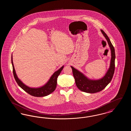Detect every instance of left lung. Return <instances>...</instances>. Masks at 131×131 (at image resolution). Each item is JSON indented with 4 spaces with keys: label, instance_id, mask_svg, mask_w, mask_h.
<instances>
[{
    "label": "left lung",
    "instance_id": "left-lung-1",
    "mask_svg": "<svg viewBox=\"0 0 131 131\" xmlns=\"http://www.w3.org/2000/svg\"><path fill=\"white\" fill-rule=\"evenodd\" d=\"M101 31L105 37L106 38L111 50L112 57L110 66L105 75L100 80H90L79 71L73 67L71 66L72 69L73 74L75 78V82L77 86L80 90L86 93H94L100 92L103 90L112 81L115 70V54L114 48L105 32L102 30H101Z\"/></svg>",
    "mask_w": 131,
    "mask_h": 131
}]
</instances>
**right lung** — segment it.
Returning <instances> with one entry per match:
<instances>
[{
    "instance_id": "add662e5",
    "label": "right lung",
    "mask_w": 131,
    "mask_h": 131,
    "mask_svg": "<svg viewBox=\"0 0 131 131\" xmlns=\"http://www.w3.org/2000/svg\"><path fill=\"white\" fill-rule=\"evenodd\" d=\"M11 61L12 64L13 72L14 77L19 86L21 87L26 92L30 94L31 96L38 97L46 96L51 93L55 90L57 85V77L60 74L64 67V66H63L62 67H61L57 71L55 72L54 74L50 77L49 81L44 86L39 88H31L26 86L20 80H19V78H18L13 62L12 56L11 57Z\"/></svg>"
}]
</instances>
